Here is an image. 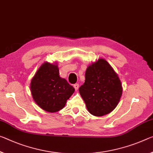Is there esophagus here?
Segmentation results:
<instances>
[{"label": "esophagus", "instance_id": "esophagus-1", "mask_svg": "<svg viewBox=\"0 0 153 153\" xmlns=\"http://www.w3.org/2000/svg\"><path fill=\"white\" fill-rule=\"evenodd\" d=\"M74 87L75 88V90H76V91H77V89H78V88H79V84H75L74 85Z\"/></svg>", "mask_w": 153, "mask_h": 153}]
</instances>
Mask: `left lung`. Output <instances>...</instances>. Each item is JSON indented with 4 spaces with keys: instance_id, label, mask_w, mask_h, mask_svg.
<instances>
[{
    "instance_id": "1",
    "label": "left lung",
    "mask_w": 153,
    "mask_h": 153,
    "mask_svg": "<svg viewBox=\"0 0 153 153\" xmlns=\"http://www.w3.org/2000/svg\"><path fill=\"white\" fill-rule=\"evenodd\" d=\"M87 110L96 116L110 113L117 106L123 88L118 75L104 59L87 68L85 82L79 88Z\"/></svg>"
}]
</instances>
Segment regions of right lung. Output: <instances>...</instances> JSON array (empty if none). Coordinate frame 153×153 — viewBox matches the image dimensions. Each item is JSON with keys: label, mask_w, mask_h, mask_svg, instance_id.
<instances>
[{"label": "right lung", "mask_w": 153, "mask_h": 153, "mask_svg": "<svg viewBox=\"0 0 153 153\" xmlns=\"http://www.w3.org/2000/svg\"><path fill=\"white\" fill-rule=\"evenodd\" d=\"M30 91L35 103L49 112H56L65 107L75 88L59 76L56 65L45 62L33 77Z\"/></svg>", "instance_id": "obj_1"}]
</instances>
